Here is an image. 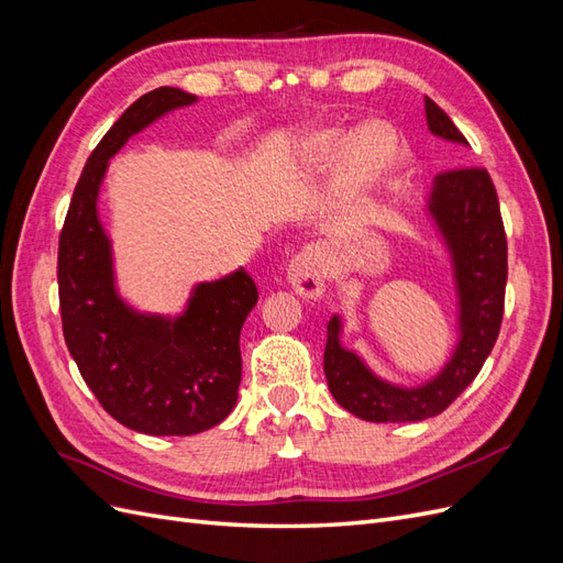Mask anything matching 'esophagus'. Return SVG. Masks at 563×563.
Here are the masks:
<instances>
[{
  "label": "esophagus",
  "mask_w": 563,
  "mask_h": 563,
  "mask_svg": "<svg viewBox=\"0 0 563 563\" xmlns=\"http://www.w3.org/2000/svg\"><path fill=\"white\" fill-rule=\"evenodd\" d=\"M286 279L305 300H319L327 294V253L319 246L302 249L286 267Z\"/></svg>",
  "instance_id": "esophagus-1"
}]
</instances>
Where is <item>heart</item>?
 <instances>
[{"label":"heart","mask_w":563,"mask_h":563,"mask_svg":"<svg viewBox=\"0 0 563 563\" xmlns=\"http://www.w3.org/2000/svg\"><path fill=\"white\" fill-rule=\"evenodd\" d=\"M397 152V139L387 126L371 124L354 135L340 131H319L300 145L302 159L327 164L345 155V180L352 187L376 183Z\"/></svg>","instance_id":"heart-1"}]
</instances>
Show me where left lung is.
Wrapping results in <instances>:
<instances>
[{"mask_svg": "<svg viewBox=\"0 0 563 563\" xmlns=\"http://www.w3.org/2000/svg\"><path fill=\"white\" fill-rule=\"evenodd\" d=\"M428 129L439 141L470 145L449 114L424 98ZM424 216L444 244L457 298L455 345L432 378L420 385H397L380 378L362 354L343 345V319L327 327L323 373L333 399L368 422H418L439 416L482 371L500 333L507 240L496 187L486 168H453L439 174L424 197Z\"/></svg>", "mask_w": 563, "mask_h": 563, "instance_id": "1", "label": "left lung"}]
</instances>
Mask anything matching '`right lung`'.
Instances as JSON below:
<instances>
[{
  "mask_svg": "<svg viewBox=\"0 0 563 563\" xmlns=\"http://www.w3.org/2000/svg\"><path fill=\"white\" fill-rule=\"evenodd\" d=\"M197 96L162 87L117 119L84 166L58 244V291L67 350L100 406L150 437H190L223 422L242 383L240 333L258 302L240 267L192 286L183 312H143L117 286L112 240L98 213L110 159L135 133Z\"/></svg>",
  "mask_w": 563,
  "mask_h": 563,
  "instance_id": "add662e5",
  "label": "right lung"
}]
</instances>
